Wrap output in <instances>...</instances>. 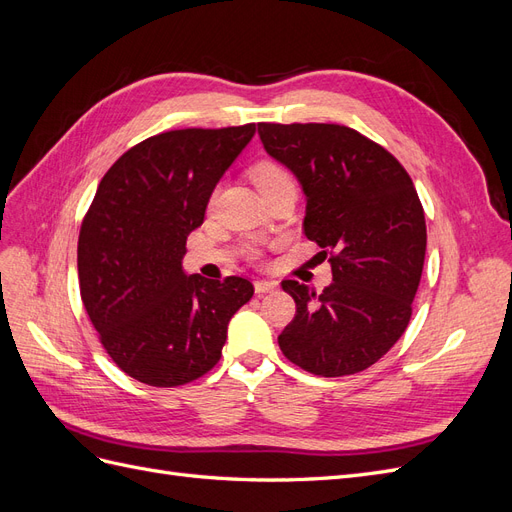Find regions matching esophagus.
<instances>
[{
  "instance_id": "obj_1",
  "label": "esophagus",
  "mask_w": 512,
  "mask_h": 512,
  "mask_svg": "<svg viewBox=\"0 0 512 512\" xmlns=\"http://www.w3.org/2000/svg\"><path fill=\"white\" fill-rule=\"evenodd\" d=\"M254 288H256L258 294H267V292H275V290H277V284H275V282H269V280H258V282L254 284Z\"/></svg>"
}]
</instances>
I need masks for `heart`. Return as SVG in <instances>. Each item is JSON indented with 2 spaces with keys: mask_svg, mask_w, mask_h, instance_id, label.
<instances>
[{
  "mask_svg": "<svg viewBox=\"0 0 512 512\" xmlns=\"http://www.w3.org/2000/svg\"><path fill=\"white\" fill-rule=\"evenodd\" d=\"M252 179L260 192L275 188V185H282V183H292L288 170L275 162H258L252 168Z\"/></svg>",
  "mask_w": 512,
  "mask_h": 512,
  "instance_id": "1",
  "label": "heart"
}]
</instances>
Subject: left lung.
<instances>
[{
	"mask_svg": "<svg viewBox=\"0 0 512 512\" xmlns=\"http://www.w3.org/2000/svg\"><path fill=\"white\" fill-rule=\"evenodd\" d=\"M258 134L297 177L305 237L331 252L333 269L320 294L282 282L297 316L277 342L309 374H359L395 346L412 316L427 250L414 183L389 151L346 126L258 123Z\"/></svg>",
	"mask_w": 512,
	"mask_h": 512,
	"instance_id": "left-lung-1",
	"label": "left lung"
}]
</instances>
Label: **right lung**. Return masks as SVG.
Listing matches in <instances>:
<instances>
[{"label":"right lung","instance_id":"1","mask_svg":"<svg viewBox=\"0 0 512 512\" xmlns=\"http://www.w3.org/2000/svg\"><path fill=\"white\" fill-rule=\"evenodd\" d=\"M256 134L254 123L173 130L108 168L79 237L81 299L119 369L149 386H179L220 361L228 322L252 299L245 277L211 282L183 269L185 239Z\"/></svg>","mask_w":512,"mask_h":512}]
</instances>
